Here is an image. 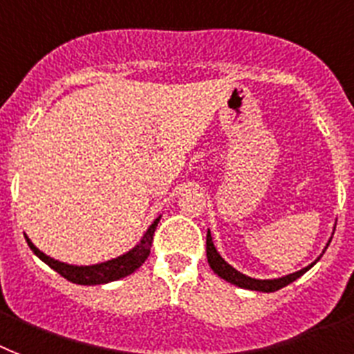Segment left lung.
I'll list each match as a JSON object with an SVG mask.
<instances>
[{"instance_id":"left-lung-1","label":"left lung","mask_w":354,"mask_h":354,"mask_svg":"<svg viewBox=\"0 0 354 354\" xmlns=\"http://www.w3.org/2000/svg\"><path fill=\"white\" fill-rule=\"evenodd\" d=\"M207 260H209V266L214 272H216L218 277L223 278V280L231 281L234 286L242 287V289H251V291H261V292H274L281 287L289 286L291 281H295L297 278H300L301 274L306 271H309L313 267V263L306 269H301L298 272H292V274H287L283 278H277V280H257V278H249L242 272H238L234 267H231L223 260L220 254L216 252V247L212 243V238H211V232L207 231Z\"/></svg>"}]
</instances>
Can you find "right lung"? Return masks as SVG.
Wrapping results in <instances>:
<instances>
[{
	"label": "right lung",
	"instance_id": "right-lung-1",
	"mask_svg": "<svg viewBox=\"0 0 354 354\" xmlns=\"http://www.w3.org/2000/svg\"><path fill=\"white\" fill-rule=\"evenodd\" d=\"M158 222H160V220H154V223H152L147 229V232H145V236L142 238V242L138 243L132 251H129L127 254L105 261V263H97V266L88 267L68 266V263L54 260V258L43 254L27 236L25 238H27L28 247L32 249L34 254L39 257V260L45 261L48 267H53L54 271L59 272L63 278H67L68 281L77 283V286H100V283H107V281H114L120 280V278L129 277V274H132V272L136 271L138 267H142L143 261L147 260V257L151 254L152 236H154Z\"/></svg>",
	"mask_w": 354,
	"mask_h": 354
}]
</instances>
